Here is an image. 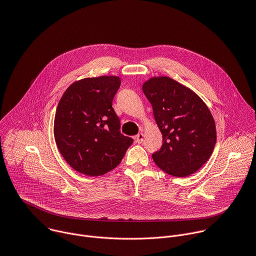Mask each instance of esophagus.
I'll use <instances>...</instances> for the list:
<instances>
[{"instance_id": "1", "label": "esophagus", "mask_w": 256, "mask_h": 256, "mask_svg": "<svg viewBox=\"0 0 256 256\" xmlns=\"http://www.w3.org/2000/svg\"><path fill=\"white\" fill-rule=\"evenodd\" d=\"M134 139H135V141L137 142V143H142L143 142V133H139V134H137L135 137H134Z\"/></svg>"}]
</instances>
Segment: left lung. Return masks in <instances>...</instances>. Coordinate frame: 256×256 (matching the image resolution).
<instances>
[{
  "label": "left lung",
  "instance_id": "left-lung-1",
  "mask_svg": "<svg viewBox=\"0 0 256 256\" xmlns=\"http://www.w3.org/2000/svg\"><path fill=\"white\" fill-rule=\"evenodd\" d=\"M142 90L162 134L153 160L174 176L196 172L211 158L217 140L209 108L192 90L168 76L150 78Z\"/></svg>",
  "mask_w": 256,
  "mask_h": 256
}]
</instances>
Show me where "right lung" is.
Listing matches in <instances>:
<instances>
[{"label": "right lung", "mask_w": 256, "mask_h": 256, "mask_svg": "<svg viewBox=\"0 0 256 256\" xmlns=\"http://www.w3.org/2000/svg\"><path fill=\"white\" fill-rule=\"evenodd\" d=\"M120 84L118 76L84 78L70 84L60 100L56 142L66 162L80 174H107L133 143L120 132V119L112 107Z\"/></svg>", "instance_id": "1"}]
</instances>
